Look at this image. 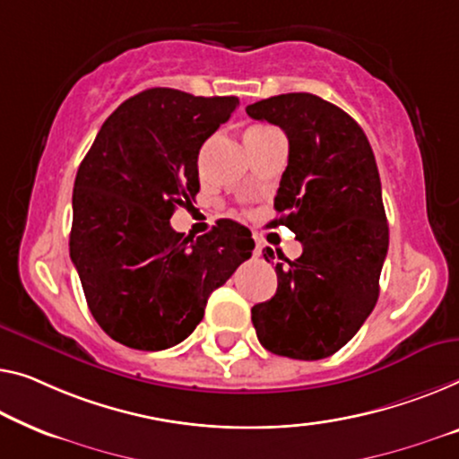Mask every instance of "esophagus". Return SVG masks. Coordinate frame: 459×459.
<instances>
[{
	"label": "esophagus",
	"instance_id": "34e87169",
	"mask_svg": "<svg viewBox=\"0 0 459 459\" xmlns=\"http://www.w3.org/2000/svg\"><path fill=\"white\" fill-rule=\"evenodd\" d=\"M255 255H257V257L262 255V243H259V241H257V245H255Z\"/></svg>",
	"mask_w": 459,
	"mask_h": 459
}]
</instances>
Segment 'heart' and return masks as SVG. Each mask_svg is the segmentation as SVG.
Listing matches in <instances>:
<instances>
[{
    "label": "heart",
    "instance_id": "obj_1",
    "mask_svg": "<svg viewBox=\"0 0 459 459\" xmlns=\"http://www.w3.org/2000/svg\"><path fill=\"white\" fill-rule=\"evenodd\" d=\"M262 129H270V127H249L247 132H262Z\"/></svg>",
    "mask_w": 459,
    "mask_h": 459
}]
</instances>
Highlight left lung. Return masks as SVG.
I'll return each instance as SVG.
<instances>
[{"label":"left lung","instance_id":"1","mask_svg":"<svg viewBox=\"0 0 459 459\" xmlns=\"http://www.w3.org/2000/svg\"><path fill=\"white\" fill-rule=\"evenodd\" d=\"M253 119L284 129L289 167L273 208L303 245L278 253V290L251 309L265 351L319 360L338 352L371 316L387 255L389 227L377 162L351 115L309 92L278 94L247 107ZM264 257L273 259L265 247Z\"/></svg>","mask_w":459,"mask_h":459}]
</instances>
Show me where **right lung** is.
<instances>
[{"label":"right lung","mask_w":459,"mask_h":459,"mask_svg":"<svg viewBox=\"0 0 459 459\" xmlns=\"http://www.w3.org/2000/svg\"><path fill=\"white\" fill-rule=\"evenodd\" d=\"M237 97L150 88L102 123L74 183L70 255L97 324L115 342L164 351L186 340L255 247L222 221L191 238L170 229L200 191L202 143L230 119Z\"/></svg>","instance_id":"right-lung-1"}]
</instances>
